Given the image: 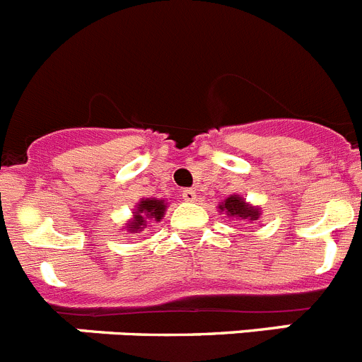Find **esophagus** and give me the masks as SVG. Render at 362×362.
I'll return each mask as SVG.
<instances>
[{"label": "esophagus", "mask_w": 362, "mask_h": 362, "mask_svg": "<svg viewBox=\"0 0 362 362\" xmlns=\"http://www.w3.org/2000/svg\"><path fill=\"white\" fill-rule=\"evenodd\" d=\"M183 199L188 201V203H194V201H197L196 190H192V188H187V190H183Z\"/></svg>", "instance_id": "34e87169"}]
</instances>
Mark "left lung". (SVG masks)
I'll use <instances>...</instances> for the list:
<instances>
[{"mask_svg":"<svg viewBox=\"0 0 362 362\" xmlns=\"http://www.w3.org/2000/svg\"><path fill=\"white\" fill-rule=\"evenodd\" d=\"M219 212L226 214L232 219L245 221V223H255L259 219V216L263 214V210L259 206L250 204L245 197H241L239 194H232V196L226 197L221 204H217Z\"/></svg>","mask_w":362,"mask_h":362,"instance_id":"left-lung-1","label":"left lung"}]
</instances>
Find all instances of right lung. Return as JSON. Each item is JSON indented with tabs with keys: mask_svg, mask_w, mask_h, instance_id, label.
<instances>
[{
	"mask_svg": "<svg viewBox=\"0 0 362 362\" xmlns=\"http://www.w3.org/2000/svg\"><path fill=\"white\" fill-rule=\"evenodd\" d=\"M166 210V201L165 199H156V197H146V199H141L136 204L134 209L132 217L127 221V226L124 230L129 233H139L146 225L148 221H161L163 216H165Z\"/></svg>",
	"mask_w": 362,
	"mask_h": 362,
	"instance_id": "right-lung-1",
	"label": "right lung"
}]
</instances>
